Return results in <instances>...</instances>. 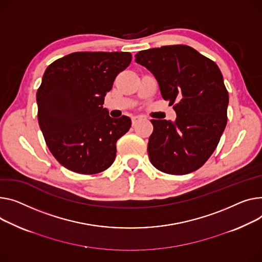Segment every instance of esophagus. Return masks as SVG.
I'll return each instance as SVG.
<instances>
[{
    "mask_svg": "<svg viewBox=\"0 0 262 262\" xmlns=\"http://www.w3.org/2000/svg\"><path fill=\"white\" fill-rule=\"evenodd\" d=\"M141 120H142V118H141V117H139V116L133 117V118H132V123H133V126H136L138 122H140Z\"/></svg>",
    "mask_w": 262,
    "mask_h": 262,
    "instance_id": "esophagus-1",
    "label": "esophagus"
}]
</instances>
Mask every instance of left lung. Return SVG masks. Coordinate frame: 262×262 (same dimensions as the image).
I'll list each match as a JSON object with an SVG mask.
<instances>
[{
	"mask_svg": "<svg viewBox=\"0 0 262 262\" xmlns=\"http://www.w3.org/2000/svg\"><path fill=\"white\" fill-rule=\"evenodd\" d=\"M135 58L155 76L177 115L175 123L150 120L151 164L170 175L195 171L216 149L228 122L229 93L219 67L182 44L141 50Z\"/></svg>",
	"mask_w": 262,
	"mask_h": 262,
	"instance_id": "8db88e82",
	"label": "left lung"
}]
</instances>
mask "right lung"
I'll return each instance as SVG.
<instances>
[{"instance_id":"1","label":"right lung","mask_w":262,"mask_h":262,"mask_svg":"<svg viewBox=\"0 0 262 262\" xmlns=\"http://www.w3.org/2000/svg\"><path fill=\"white\" fill-rule=\"evenodd\" d=\"M129 52L79 51L52 62L37 92L38 121L55 158L69 170L94 175L116 158V143L132 125L111 118L104 97L130 64Z\"/></svg>"}]
</instances>
